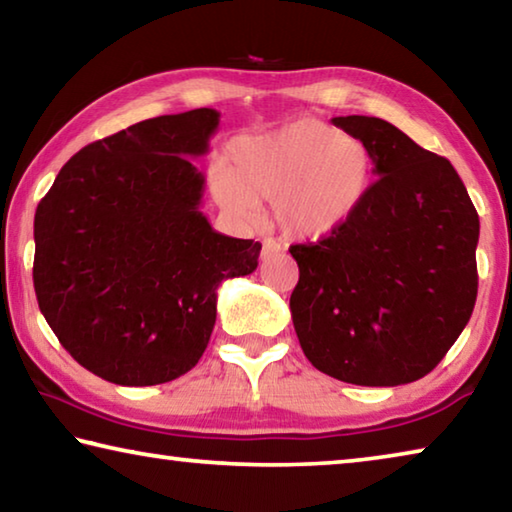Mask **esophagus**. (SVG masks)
I'll list each match as a JSON object with an SVG mask.
<instances>
[{
  "label": "esophagus",
  "mask_w": 512,
  "mask_h": 512,
  "mask_svg": "<svg viewBox=\"0 0 512 512\" xmlns=\"http://www.w3.org/2000/svg\"><path fill=\"white\" fill-rule=\"evenodd\" d=\"M284 253V246L275 239H264V248H262V262H268V259L280 257Z\"/></svg>",
  "instance_id": "obj_1"
}]
</instances>
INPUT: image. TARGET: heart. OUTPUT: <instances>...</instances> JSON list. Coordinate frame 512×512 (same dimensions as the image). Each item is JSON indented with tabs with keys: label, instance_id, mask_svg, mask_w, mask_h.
<instances>
[{
	"label": "heart",
	"instance_id": "1",
	"mask_svg": "<svg viewBox=\"0 0 512 512\" xmlns=\"http://www.w3.org/2000/svg\"><path fill=\"white\" fill-rule=\"evenodd\" d=\"M235 167L219 164L212 187L223 207L250 214L273 201V219L289 237L323 239L361 210L375 180L366 144L320 119H296L232 149Z\"/></svg>",
	"mask_w": 512,
	"mask_h": 512
}]
</instances>
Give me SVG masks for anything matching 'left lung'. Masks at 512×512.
Segmentation results:
<instances>
[{"label":"left lung","instance_id":"left-lung-1","mask_svg":"<svg viewBox=\"0 0 512 512\" xmlns=\"http://www.w3.org/2000/svg\"><path fill=\"white\" fill-rule=\"evenodd\" d=\"M375 162L361 210L296 244L291 318L311 366L357 386L411 384L438 366L472 316L479 214L447 158L377 117H334Z\"/></svg>","mask_w":512,"mask_h":512}]
</instances>
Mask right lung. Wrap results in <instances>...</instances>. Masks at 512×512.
<instances>
[{
  "label": "right lung",
  "mask_w": 512,
  "mask_h": 512,
  "mask_svg": "<svg viewBox=\"0 0 512 512\" xmlns=\"http://www.w3.org/2000/svg\"><path fill=\"white\" fill-rule=\"evenodd\" d=\"M219 112L128 126L81 149L42 198L33 287L72 357L119 386L192 370L210 343L216 289L253 273L262 244L225 237L201 212Z\"/></svg>",
  "instance_id": "add662e5"
}]
</instances>
